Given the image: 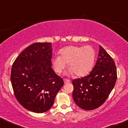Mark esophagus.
Instances as JSON below:
<instances>
[{"instance_id": "1", "label": "esophagus", "mask_w": 128, "mask_h": 128, "mask_svg": "<svg viewBox=\"0 0 128 128\" xmlns=\"http://www.w3.org/2000/svg\"><path fill=\"white\" fill-rule=\"evenodd\" d=\"M64 84H68L69 82H70V81L69 80H68V79H64Z\"/></svg>"}]
</instances>
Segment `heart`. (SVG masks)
<instances>
[{
	"instance_id": "obj_1",
	"label": "heart",
	"mask_w": 128,
	"mask_h": 128,
	"mask_svg": "<svg viewBox=\"0 0 128 128\" xmlns=\"http://www.w3.org/2000/svg\"><path fill=\"white\" fill-rule=\"evenodd\" d=\"M60 56H54L52 60L55 72L60 74L66 66L68 73L83 76L91 71L96 59V52L90 46H70L62 49Z\"/></svg>"
}]
</instances>
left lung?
<instances>
[{"mask_svg":"<svg viewBox=\"0 0 128 128\" xmlns=\"http://www.w3.org/2000/svg\"><path fill=\"white\" fill-rule=\"evenodd\" d=\"M117 69L111 56L100 45L97 60L89 75L72 81V97L76 104L86 110L102 106L114 88Z\"/></svg>","mask_w":128,"mask_h":128,"instance_id":"left-lung-1","label":"left lung"}]
</instances>
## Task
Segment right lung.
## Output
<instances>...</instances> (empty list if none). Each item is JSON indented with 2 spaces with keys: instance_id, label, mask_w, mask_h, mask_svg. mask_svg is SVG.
<instances>
[{
  "instance_id": "obj_1",
  "label": "right lung",
  "mask_w": 128,
  "mask_h": 128,
  "mask_svg": "<svg viewBox=\"0 0 128 128\" xmlns=\"http://www.w3.org/2000/svg\"><path fill=\"white\" fill-rule=\"evenodd\" d=\"M51 42H35L17 57L12 64L10 81L20 104L33 112L42 113L54 103L64 80L52 68Z\"/></svg>"
}]
</instances>
